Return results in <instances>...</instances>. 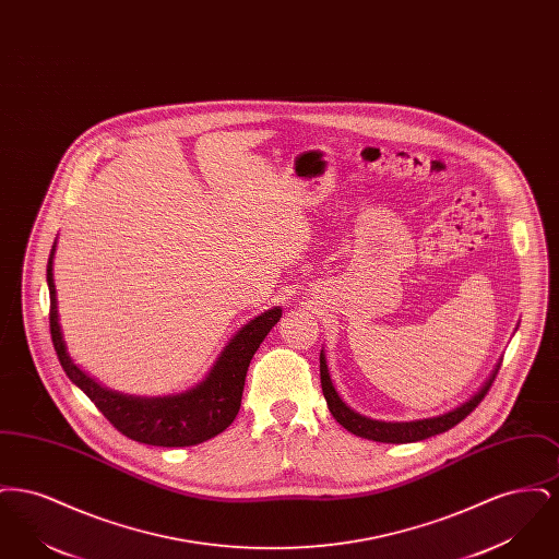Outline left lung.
Here are the masks:
<instances>
[{
    "instance_id": "1",
    "label": "left lung",
    "mask_w": 559,
    "mask_h": 559,
    "mask_svg": "<svg viewBox=\"0 0 559 559\" xmlns=\"http://www.w3.org/2000/svg\"><path fill=\"white\" fill-rule=\"evenodd\" d=\"M499 372H492V377L486 381V385L479 390L478 394L469 402L461 404L459 408H454L451 413L442 415V417H433V419H421V421H411V424H385V421H372L367 419L358 413H354L349 406L344 404V400L340 399V394L335 392L333 383H331V377L326 371V360H324V354L320 352V385H322V394L326 399L329 404V411L331 415L335 417V421L342 427H346L347 431L360 436V438H367V440H374V442H390V444H404V442H419V440H426L431 438L436 433H442V431H449L451 427L461 424L479 402L484 400V396L488 394L492 381H495V374Z\"/></svg>"
}]
</instances>
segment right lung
<instances>
[{
	"label": "right lung",
	"instance_id": "right-lung-1",
	"mask_svg": "<svg viewBox=\"0 0 559 559\" xmlns=\"http://www.w3.org/2000/svg\"><path fill=\"white\" fill-rule=\"evenodd\" d=\"M48 258L50 287V333L58 360L67 377L80 385L83 394L96 404L108 424L130 440L153 447H194L222 433L237 417L245 388V377L255 349L266 340L270 329L278 322L283 310L272 308L262 317L245 324L235 340L222 352L207 379L187 394L171 399H132L108 392L94 379L81 372L69 358L58 324V306L53 289L52 260Z\"/></svg>",
	"mask_w": 559,
	"mask_h": 559
}]
</instances>
